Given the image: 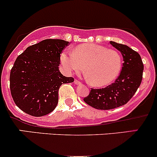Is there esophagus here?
I'll return each instance as SVG.
<instances>
[{
  "label": "esophagus",
  "instance_id": "esophagus-1",
  "mask_svg": "<svg viewBox=\"0 0 157 157\" xmlns=\"http://www.w3.org/2000/svg\"><path fill=\"white\" fill-rule=\"evenodd\" d=\"M74 83H75V84H77V85L81 84V83H80V81H78L77 80H74Z\"/></svg>",
  "mask_w": 157,
  "mask_h": 157
}]
</instances>
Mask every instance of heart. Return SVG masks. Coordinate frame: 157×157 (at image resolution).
<instances>
[{
  "instance_id": "obj_1",
  "label": "heart",
  "mask_w": 157,
  "mask_h": 157,
  "mask_svg": "<svg viewBox=\"0 0 157 157\" xmlns=\"http://www.w3.org/2000/svg\"><path fill=\"white\" fill-rule=\"evenodd\" d=\"M61 62L67 73L80 71L84 66L88 83L96 87L112 83L122 67L119 52L93 43L80 45L74 51L65 49L61 55Z\"/></svg>"
}]
</instances>
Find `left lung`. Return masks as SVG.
<instances>
[{
    "mask_svg": "<svg viewBox=\"0 0 157 157\" xmlns=\"http://www.w3.org/2000/svg\"><path fill=\"white\" fill-rule=\"evenodd\" d=\"M123 57L120 75L113 83L105 88H92L89 96L83 99L90 106L102 110L118 108L126 104L140 86L143 77L144 64L140 55L128 45L111 41Z\"/></svg>",
    "mask_w": 157,
    "mask_h": 157,
    "instance_id": "1",
    "label": "left lung"
}]
</instances>
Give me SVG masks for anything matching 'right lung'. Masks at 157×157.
I'll use <instances>...</instances> for the list:
<instances>
[{"instance_id": "add662e5", "label": "right lung", "mask_w": 157, "mask_h": 157, "mask_svg": "<svg viewBox=\"0 0 157 157\" xmlns=\"http://www.w3.org/2000/svg\"><path fill=\"white\" fill-rule=\"evenodd\" d=\"M68 44L62 39H45L17 57L10 71V87L14 102L22 111L40 117L56 108L60 86L74 82L58 67L60 55Z\"/></svg>"}]
</instances>
